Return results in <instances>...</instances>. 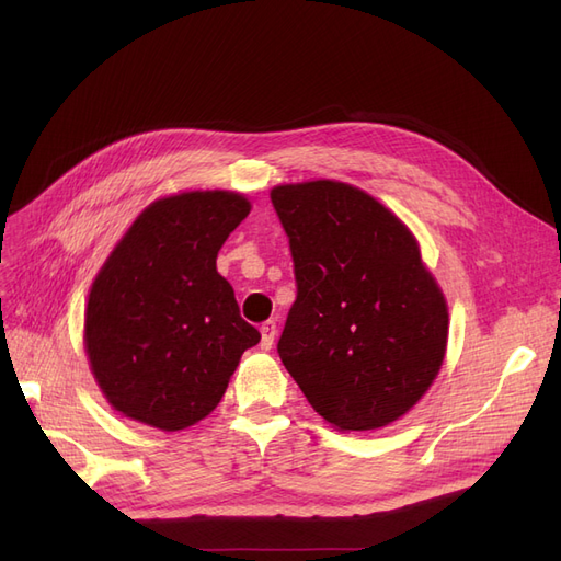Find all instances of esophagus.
<instances>
[{
  "label": "esophagus",
  "mask_w": 561,
  "mask_h": 561,
  "mask_svg": "<svg viewBox=\"0 0 561 561\" xmlns=\"http://www.w3.org/2000/svg\"><path fill=\"white\" fill-rule=\"evenodd\" d=\"M260 332H262V348L268 351L271 346H274V339L278 334V325H276L274 320H266V322H262Z\"/></svg>",
  "instance_id": "34e87169"
}]
</instances>
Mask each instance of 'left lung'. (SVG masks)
<instances>
[{"mask_svg":"<svg viewBox=\"0 0 561 561\" xmlns=\"http://www.w3.org/2000/svg\"><path fill=\"white\" fill-rule=\"evenodd\" d=\"M297 299L278 355L339 431L398 421L445 360L449 313L419 243L377 198L334 180L271 190Z\"/></svg>","mask_w":561,"mask_h":561,"instance_id":"1","label":"left lung"}]
</instances>
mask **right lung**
I'll use <instances>...</instances> for the list:
<instances>
[{"label":"right lung","mask_w":561,"mask_h":561,"mask_svg":"<svg viewBox=\"0 0 561 561\" xmlns=\"http://www.w3.org/2000/svg\"><path fill=\"white\" fill-rule=\"evenodd\" d=\"M248 213L233 192L168 196L112 250L91 287L83 342L116 412L161 431L194 426L260 344L217 274V252Z\"/></svg>","instance_id":"add662e5"}]
</instances>
